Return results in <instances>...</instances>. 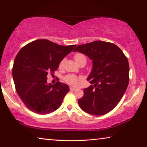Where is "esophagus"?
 I'll return each instance as SVG.
<instances>
[{"label":"esophagus","mask_w":147,"mask_h":147,"mask_svg":"<svg viewBox=\"0 0 147 147\" xmlns=\"http://www.w3.org/2000/svg\"><path fill=\"white\" fill-rule=\"evenodd\" d=\"M70 89H71V90H72V91H74V90H76V88H74V87H70Z\"/></svg>","instance_id":"obj_1"}]
</instances>
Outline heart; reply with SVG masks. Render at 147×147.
Wrapping results in <instances>:
<instances>
[{
    "label": "heart",
    "instance_id": "obj_1",
    "mask_svg": "<svg viewBox=\"0 0 147 147\" xmlns=\"http://www.w3.org/2000/svg\"><path fill=\"white\" fill-rule=\"evenodd\" d=\"M74 59L76 60V61L78 64H80L81 62H82V61L86 62V56L82 53H76L75 55L74 56ZM65 60H66L65 58H63L61 59L60 63H59V68L63 67L65 62ZM64 80L65 81V82H67L69 84H71V85H73V86H75L77 84H78V77L75 75H74V74H67V75L64 77Z\"/></svg>",
    "mask_w": 147,
    "mask_h": 147
}]
</instances>
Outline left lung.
Instances as JSON below:
<instances>
[{"label": "left lung", "mask_w": 147, "mask_h": 147, "mask_svg": "<svg viewBox=\"0 0 147 147\" xmlns=\"http://www.w3.org/2000/svg\"><path fill=\"white\" fill-rule=\"evenodd\" d=\"M74 52L93 60L88 78L93 86L84 90L78 102L81 109L94 115H102L117 105L129 82L128 59L120 48L109 42L95 41L77 46Z\"/></svg>", "instance_id": "8db88e82"}]
</instances>
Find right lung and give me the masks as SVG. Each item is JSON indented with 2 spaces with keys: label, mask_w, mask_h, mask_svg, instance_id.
Masks as SVG:
<instances>
[{
  "label": "right lung",
  "mask_w": 147,
  "mask_h": 147,
  "mask_svg": "<svg viewBox=\"0 0 147 147\" xmlns=\"http://www.w3.org/2000/svg\"><path fill=\"white\" fill-rule=\"evenodd\" d=\"M76 46L59 45L43 39L20 50L14 59L12 76L17 93L30 110L43 115L60 107L69 87L60 82L48 84L47 75H53L61 59Z\"/></svg>",
  "instance_id": "obj_1"
}]
</instances>
